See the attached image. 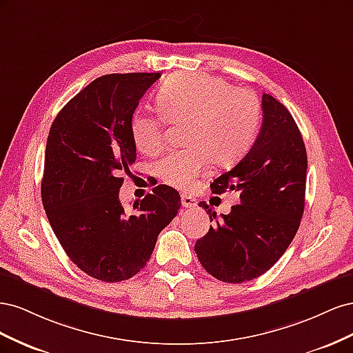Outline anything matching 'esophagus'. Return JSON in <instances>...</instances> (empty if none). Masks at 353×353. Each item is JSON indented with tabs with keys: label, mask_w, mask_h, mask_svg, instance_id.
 Here are the masks:
<instances>
[{
	"label": "esophagus",
	"mask_w": 353,
	"mask_h": 353,
	"mask_svg": "<svg viewBox=\"0 0 353 353\" xmlns=\"http://www.w3.org/2000/svg\"><path fill=\"white\" fill-rule=\"evenodd\" d=\"M181 203H183V206L187 208V209H191V208H196L197 206V200L194 197L187 196V194L181 196Z\"/></svg>",
	"instance_id": "1"
}]
</instances>
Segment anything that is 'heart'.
I'll return each mask as SVG.
<instances>
[{
	"label": "heart",
	"instance_id": "heart-1",
	"mask_svg": "<svg viewBox=\"0 0 353 353\" xmlns=\"http://www.w3.org/2000/svg\"><path fill=\"white\" fill-rule=\"evenodd\" d=\"M157 108L170 123H184L188 147L157 163V175L170 187L188 190L206 169L209 159L225 166L236 162L253 144L261 125V101L254 92L234 88L221 78L176 73L157 92ZM135 147L153 156L165 147L162 117L137 112L130 123Z\"/></svg>",
	"mask_w": 353,
	"mask_h": 353
}]
</instances>
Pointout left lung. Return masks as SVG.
<instances>
[{
	"instance_id": "1",
	"label": "left lung",
	"mask_w": 353,
	"mask_h": 353,
	"mask_svg": "<svg viewBox=\"0 0 353 353\" xmlns=\"http://www.w3.org/2000/svg\"><path fill=\"white\" fill-rule=\"evenodd\" d=\"M263 121L240 162L210 184L213 193L236 190L240 203L216 216L206 201L210 225L196 241L197 258L219 281L239 284L268 271L293 241L305 209L307 157L301 131L285 105L262 95Z\"/></svg>"
}]
</instances>
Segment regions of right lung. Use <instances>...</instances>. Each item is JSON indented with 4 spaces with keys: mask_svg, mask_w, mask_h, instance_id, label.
<instances>
[{
    "mask_svg": "<svg viewBox=\"0 0 353 353\" xmlns=\"http://www.w3.org/2000/svg\"><path fill=\"white\" fill-rule=\"evenodd\" d=\"M160 73L104 74L63 108L50 128L41 197L50 225L70 261L92 279L117 283L140 272L159 232L181 206L160 184L134 212L119 201L137 150L131 117Z\"/></svg>",
    "mask_w": 353,
    "mask_h": 353,
    "instance_id": "obj_1",
    "label": "right lung"
}]
</instances>
